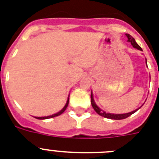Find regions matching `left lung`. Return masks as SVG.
Returning <instances> with one entry per match:
<instances>
[{
  "label": "left lung",
  "mask_w": 159,
  "mask_h": 159,
  "mask_svg": "<svg viewBox=\"0 0 159 159\" xmlns=\"http://www.w3.org/2000/svg\"><path fill=\"white\" fill-rule=\"evenodd\" d=\"M126 36H127V38H128V42L131 43V44L133 45V48H137V50L142 51V49H141V47H140L139 45L137 43V42H136V40L134 39V38H133V37H132L129 34H126ZM145 61H146V59H145ZM146 65H147V62H146ZM90 98H91V105L96 112L98 113L99 116H101L105 117V118H107V119H111V120H123V119L127 118V117L130 116L131 115H133V113H135L137 110H139L140 109V107H139V108L136 109V110L133 111H131V112L125 113V114H113V113H107V112H105L104 111L101 110V109H100L99 107L97 106V104H96L95 102H94V96H93L92 90H91V94H90ZM141 106H143V105H141Z\"/></svg>",
  "instance_id": "1"
}]
</instances>
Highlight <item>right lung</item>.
<instances>
[{"label":"right lung","instance_id":"1","mask_svg":"<svg viewBox=\"0 0 159 159\" xmlns=\"http://www.w3.org/2000/svg\"><path fill=\"white\" fill-rule=\"evenodd\" d=\"M69 98H68L67 99V102H66V103H65V107H64L63 108L61 109L60 111H58L57 113H56V114H53L52 115V116H42V117H37V116H34V118L38 119V120H46V119H50V118H53V117H56V116H60V115H61L62 113L65 111V110H66V108H67L68 105H69Z\"/></svg>","mask_w":159,"mask_h":159}]
</instances>
